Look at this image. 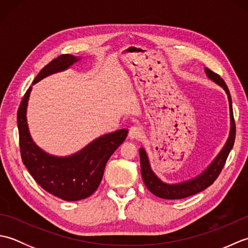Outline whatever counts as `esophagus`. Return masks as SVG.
Segmentation results:
<instances>
[{
	"instance_id": "obj_1",
	"label": "esophagus",
	"mask_w": 248,
	"mask_h": 248,
	"mask_svg": "<svg viewBox=\"0 0 248 248\" xmlns=\"http://www.w3.org/2000/svg\"><path fill=\"white\" fill-rule=\"evenodd\" d=\"M141 136H143V131H141V129L140 127L133 125V127L130 128L129 139H131V140H140Z\"/></svg>"
}]
</instances>
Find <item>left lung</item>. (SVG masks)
<instances>
[{
  "instance_id": "8db88e82",
  "label": "left lung",
  "mask_w": 248,
  "mask_h": 248,
  "mask_svg": "<svg viewBox=\"0 0 248 248\" xmlns=\"http://www.w3.org/2000/svg\"><path fill=\"white\" fill-rule=\"evenodd\" d=\"M204 72L207 75L210 81H212L217 86L222 87L226 94L228 97L229 102V110H230V131L229 136L224 147L218 152V155L214 157L213 161L204 168V170L199 173V175L195 176L187 180H183L181 182L177 183H167L164 182L156 176V173L152 170L151 164L149 161L148 155L145 150V148L140 147V172L141 177L145 186L149 191L155 195L156 197H160L163 199H181L188 196H192L194 194H197L199 192L203 191L204 188L211 186L222 171L223 167L225 165V162L227 160L229 152L231 151L234 144L235 139V124L233 120V112H232V102H231V96L229 93V89L226 85V83L220 78L219 76L214 73L208 68H204Z\"/></svg>"
}]
</instances>
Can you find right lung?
<instances>
[{
	"mask_svg": "<svg viewBox=\"0 0 248 248\" xmlns=\"http://www.w3.org/2000/svg\"><path fill=\"white\" fill-rule=\"evenodd\" d=\"M82 57L62 54L45 66L33 81L69 69ZM31 86L25 93L18 109L17 121L22 162L39 186L46 192L66 202L87 198L98 188L104 168L114 151L124 143L128 129H120L99 136L76 154L66 156L50 155L37 146L30 133L28 104Z\"/></svg>",
	"mask_w": 248,
	"mask_h": 248,
	"instance_id": "add662e5",
	"label": "right lung"
}]
</instances>
